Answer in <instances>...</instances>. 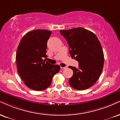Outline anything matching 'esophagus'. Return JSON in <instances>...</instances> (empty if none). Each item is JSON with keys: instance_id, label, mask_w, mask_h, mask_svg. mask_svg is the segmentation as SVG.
Masks as SVG:
<instances>
[{"instance_id": "esophagus-1", "label": "esophagus", "mask_w": 120, "mask_h": 120, "mask_svg": "<svg viewBox=\"0 0 120 120\" xmlns=\"http://www.w3.org/2000/svg\"><path fill=\"white\" fill-rule=\"evenodd\" d=\"M66 68V67H61L60 68V69H61V70H64Z\"/></svg>"}]
</instances>
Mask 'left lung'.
I'll return each instance as SVG.
<instances>
[{
    "instance_id": "left-lung-1",
    "label": "left lung",
    "mask_w": 120,
    "mask_h": 120,
    "mask_svg": "<svg viewBox=\"0 0 120 120\" xmlns=\"http://www.w3.org/2000/svg\"><path fill=\"white\" fill-rule=\"evenodd\" d=\"M60 32L67 41L71 57L79 62L78 69L69 66L74 72L70 85L77 90L89 89L98 81L104 66L100 42L94 33L80 27Z\"/></svg>"
}]
</instances>
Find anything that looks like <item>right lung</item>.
Returning a JSON list of instances; mask_svg holds the SVG:
<instances>
[{"label":"right lung","instance_id":"add662e5","mask_svg":"<svg viewBox=\"0 0 120 120\" xmlns=\"http://www.w3.org/2000/svg\"><path fill=\"white\" fill-rule=\"evenodd\" d=\"M51 31L37 29L24 35L16 51L18 73L24 84L35 91L44 90L51 84L60 66L46 61L47 42Z\"/></svg>","mask_w":120,"mask_h":120}]
</instances>
